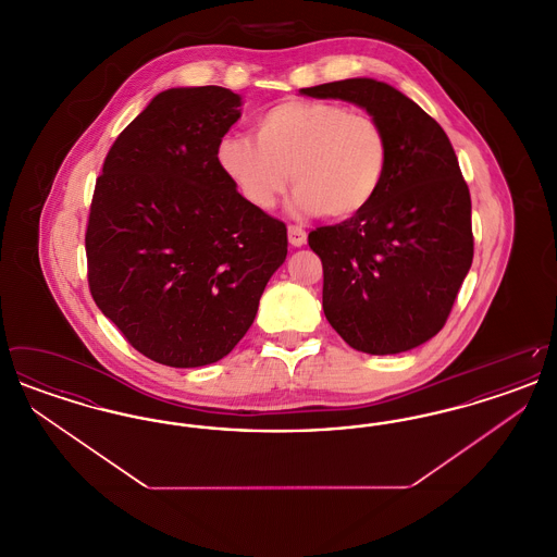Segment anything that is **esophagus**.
<instances>
[{
	"label": "esophagus",
	"mask_w": 557,
	"mask_h": 557,
	"mask_svg": "<svg viewBox=\"0 0 557 557\" xmlns=\"http://www.w3.org/2000/svg\"><path fill=\"white\" fill-rule=\"evenodd\" d=\"M288 239H290L292 246H302L307 244V232L300 227V225H290L288 227Z\"/></svg>",
	"instance_id": "obj_1"
}]
</instances>
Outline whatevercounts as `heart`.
Masks as SVG:
<instances>
[{
	"label": "heart",
	"mask_w": 557,
	"mask_h": 557,
	"mask_svg": "<svg viewBox=\"0 0 557 557\" xmlns=\"http://www.w3.org/2000/svg\"><path fill=\"white\" fill-rule=\"evenodd\" d=\"M252 129L255 139L221 137L216 160L257 209L275 207L292 182L296 211L343 221L366 211L384 184L391 146L370 114L288 100L263 110Z\"/></svg>",
	"instance_id": "1"
}]
</instances>
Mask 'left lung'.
I'll return each mask as SVG.
<instances>
[{
  "label": "left lung",
  "instance_id": "8db88e82",
  "mask_svg": "<svg viewBox=\"0 0 557 557\" xmlns=\"http://www.w3.org/2000/svg\"><path fill=\"white\" fill-rule=\"evenodd\" d=\"M300 94L366 108L391 146L370 207L309 234L323 265L325 319L370 355L424 345L447 323L474 257L470 189L449 137L382 81H334Z\"/></svg>",
  "mask_w": 557,
  "mask_h": 557
}]
</instances>
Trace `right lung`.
<instances>
[{
    "mask_svg": "<svg viewBox=\"0 0 557 557\" xmlns=\"http://www.w3.org/2000/svg\"><path fill=\"white\" fill-rule=\"evenodd\" d=\"M239 107L216 85L162 91L116 137L94 189L89 292L135 350L169 368L230 355L288 255L286 225L216 160Z\"/></svg>",
    "mask_w": 557,
    "mask_h": 557,
    "instance_id": "1",
    "label": "right lung"
}]
</instances>
